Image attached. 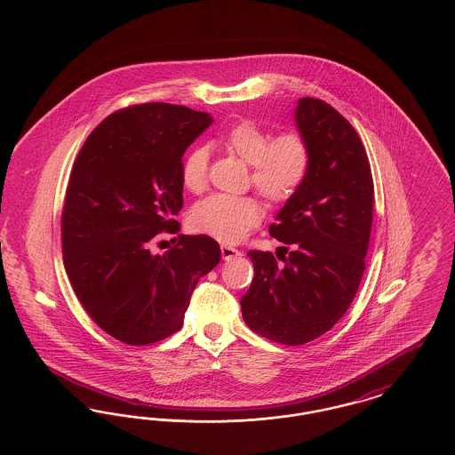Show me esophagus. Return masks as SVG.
<instances>
[{
  "instance_id": "esophagus-1",
  "label": "esophagus",
  "mask_w": 455,
  "mask_h": 455,
  "mask_svg": "<svg viewBox=\"0 0 455 455\" xmlns=\"http://www.w3.org/2000/svg\"><path fill=\"white\" fill-rule=\"evenodd\" d=\"M238 256H242V252L235 249V247H232V245H227V243H223L221 245V258L225 260L234 259V258H238Z\"/></svg>"
}]
</instances>
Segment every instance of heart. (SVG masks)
I'll return each mask as SVG.
<instances>
[{
  "mask_svg": "<svg viewBox=\"0 0 455 455\" xmlns=\"http://www.w3.org/2000/svg\"><path fill=\"white\" fill-rule=\"evenodd\" d=\"M223 148L251 165V182L266 201L282 204L299 193L312 164L310 145L297 131L271 138L254 121H240L218 140ZM180 179L188 191L199 193L208 180V150L196 147L186 155ZM262 220V206L252 196L213 195L191 212L195 230L221 242H238Z\"/></svg>",
  "mask_w": 455,
  "mask_h": 455,
  "instance_id": "b5f03b06",
  "label": "heart"
}]
</instances>
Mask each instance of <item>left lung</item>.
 I'll use <instances>...</instances> for the list:
<instances>
[{"instance_id": "8db88e82", "label": "left lung", "mask_w": 455, "mask_h": 455, "mask_svg": "<svg viewBox=\"0 0 455 455\" xmlns=\"http://www.w3.org/2000/svg\"><path fill=\"white\" fill-rule=\"evenodd\" d=\"M295 121L312 164L269 227L284 243L283 262L249 251L254 280L240 300L245 324L288 347L323 336L345 315L365 271L373 217V179L355 128L312 97L299 100Z\"/></svg>"}]
</instances>
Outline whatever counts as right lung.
Listing matches in <instances>:
<instances>
[{"mask_svg":"<svg viewBox=\"0 0 455 455\" xmlns=\"http://www.w3.org/2000/svg\"><path fill=\"white\" fill-rule=\"evenodd\" d=\"M212 124L208 112L164 102L108 116L78 153L66 189L61 245L78 300L108 336L145 347L177 332L201 276L220 262L208 235L177 234L182 155Z\"/></svg>","mask_w":455,"mask_h":455,"instance_id":"1","label":"right lung"}]
</instances>
